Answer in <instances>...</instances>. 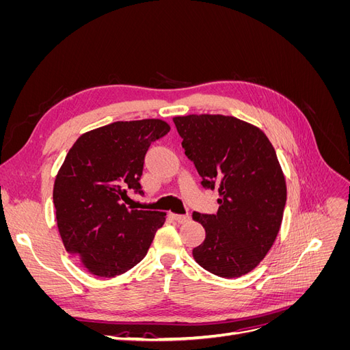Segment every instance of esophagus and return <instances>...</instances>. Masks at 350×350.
<instances>
[{
  "label": "esophagus",
  "mask_w": 350,
  "mask_h": 350,
  "mask_svg": "<svg viewBox=\"0 0 350 350\" xmlns=\"http://www.w3.org/2000/svg\"><path fill=\"white\" fill-rule=\"evenodd\" d=\"M172 219L176 220L178 224H185V221L189 220V216L188 215H175V213H171Z\"/></svg>",
  "instance_id": "obj_1"
}]
</instances>
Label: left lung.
Listing matches in <instances>:
<instances>
[{
  "label": "left lung",
  "instance_id": "8db88e82",
  "mask_svg": "<svg viewBox=\"0 0 350 350\" xmlns=\"http://www.w3.org/2000/svg\"><path fill=\"white\" fill-rule=\"evenodd\" d=\"M185 154L219 189L216 215L194 211L206 239L193 250L201 267L234 279L256 269L270 251L282 225L286 181L276 152L260 129L235 116H175Z\"/></svg>",
  "mask_w": 350,
  "mask_h": 350
}]
</instances>
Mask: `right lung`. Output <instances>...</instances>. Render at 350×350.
<instances>
[{"instance_id": "right-lung-1", "label": "right lung", "mask_w": 350, "mask_h": 350, "mask_svg": "<svg viewBox=\"0 0 350 350\" xmlns=\"http://www.w3.org/2000/svg\"><path fill=\"white\" fill-rule=\"evenodd\" d=\"M171 130L162 120L118 121L80 135L55 178L57 224L66 250L100 278L139 264L166 213L130 210L126 191L143 194L140 178L153 142Z\"/></svg>"}]
</instances>
